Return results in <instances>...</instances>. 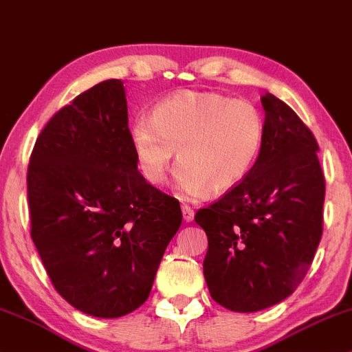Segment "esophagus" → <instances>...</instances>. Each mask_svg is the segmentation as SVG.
Wrapping results in <instances>:
<instances>
[{"label":"esophagus","instance_id":"obj_1","mask_svg":"<svg viewBox=\"0 0 352 352\" xmlns=\"http://www.w3.org/2000/svg\"><path fill=\"white\" fill-rule=\"evenodd\" d=\"M182 214H184V219L186 222H191V221H193V217H195L193 208L188 206V204H184V206H182Z\"/></svg>","mask_w":352,"mask_h":352}]
</instances>
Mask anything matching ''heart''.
Returning <instances> with one entry per match:
<instances>
[{
  "label": "heart",
  "mask_w": 352,
  "mask_h": 352,
  "mask_svg": "<svg viewBox=\"0 0 352 352\" xmlns=\"http://www.w3.org/2000/svg\"><path fill=\"white\" fill-rule=\"evenodd\" d=\"M266 136L256 105L216 92L179 91L131 126L138 166L149 184L167 179L177 150L179 186L191 197L222 195L255 167Z\"/></svg>",
  "instance_id": "heart-1"
}]
</instances>
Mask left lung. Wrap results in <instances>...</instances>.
Masks as SVG:
<instances>
[{
  "label": "left lung",
  "mask_w": 352,
  "mask_h": 352,
  "mask_svg": "<svg viewBox=\"0 0 352 352\" xmlns=\"http://www.w3.org/2000/svg\"><path fill=\"white\" fill-rule=\"evenodd\" d=\"M261 105L266 136L255 167L195 216L208 235L203 273L209 294L243 314L268 309L296 291L323 232L317 140L278 97L266 92Z\"/></svg>",
  "instance_id": "8db88e82"
}]
</instances>
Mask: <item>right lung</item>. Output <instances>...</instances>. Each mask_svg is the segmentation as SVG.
<instances>
[{"instance_id":"obj_1","label":"right lung","mask_w":352,"mask_h":352,"mask_svg":"<svg viewBox=\"0 0 352 352\" xmlns=\"http://www.w3.org/2000/svg\"><path fill=\"white\" fill-rule=\"evenodd\" d=\"M28 198L30 235L68 304L99 318L144 304L182 209L138 170L120 79L50 118L30 155Z\"/></svg>"}]
</instances>
